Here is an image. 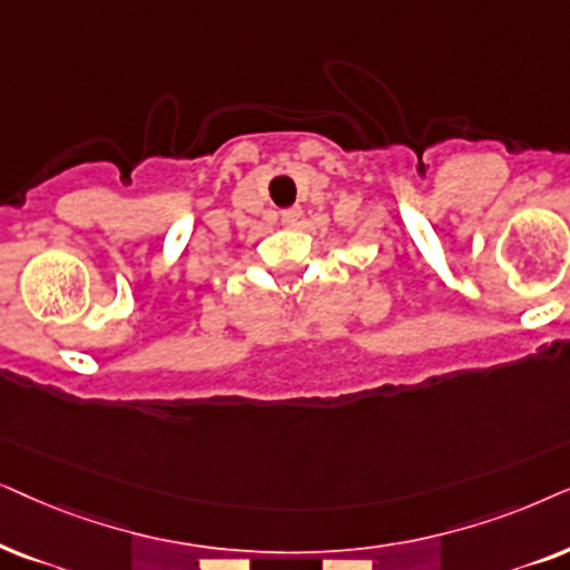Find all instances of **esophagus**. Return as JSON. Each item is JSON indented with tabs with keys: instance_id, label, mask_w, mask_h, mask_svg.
<instances>
[{
	"instance_id": "obj_1",
	"label": "esophagus",
	"mask_w": 570,
	"mask_h": 570,
	"mask_svg": "<svg viewBox=\"0 0 570 570\" xmlns=\"http://www.w3.org/2000/svg\"><path fill=\"white\" fill-rule=\"evenodd\" d=\"M299 216H302V208H286V210H281V224H284V226H297Z\"/></svg>"
}]
</instances>
